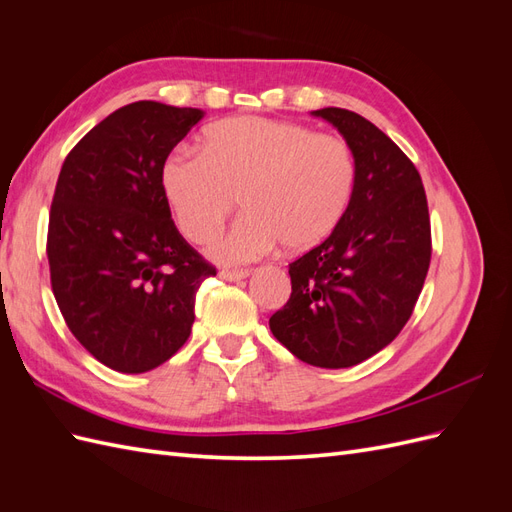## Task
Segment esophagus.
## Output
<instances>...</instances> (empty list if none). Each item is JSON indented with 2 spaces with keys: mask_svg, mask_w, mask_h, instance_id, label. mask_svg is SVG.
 I'll return each mask as SVG.
<instances>
[{
  "mask_svg": "<svg viewBox=\"0 0 512 512\" xmlns=\"http://www.w3.org/2000/svg\"><path fill=\"white\" fill-rule=\"evenodd\" d=\"M247 275H250V271H247V269H224V271H220V277H222V280H228V282H239V280H245Z\"/></svg>",
  "mask_w": 512,
  "mask_h": 512,
  "instance_id": "esophagus-1",
  "label": "esophagus"
}]
</instances>
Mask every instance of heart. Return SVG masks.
I'll list each match as a JSON object with an SVG mask.
<instances>
[{
    "label": "heart",
    "instance_id": "1",
    "mask_svg": "<svg viewBox=\"0 0 512 512\" xmlns=\"http://www.w3.org/2000/svg\"><path fill=\"white\" fill-rule=\"evenodd\" d=\"M356 175L346 138L243 115L213 123L203 151L168 153L160 181L177 226L194 243L209 241L241 196L245 213L209 247L215 260L239 265L280 243L305 252L331 237L352 203Z\"/></svg>",
    "mask_w": 512,
    "mask_h": 512
}]
</instances>
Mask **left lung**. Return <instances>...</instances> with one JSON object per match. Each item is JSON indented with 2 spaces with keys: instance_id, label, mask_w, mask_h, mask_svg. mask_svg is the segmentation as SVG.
<instances>
[{
  "instance_id": "obj_1",
  "label": "left lung",
  "mask_w": 512,
  "mask_h": 512,
  "mask_svg": "<svg viewBox=\"0 0 512 512\" xmlns=\"http://www.w3.org/2000/svg\"><path fill=\"white\" fill-rule=\"evenodd\" d=\"M314 115L350 143L356 190L333 235L288 265L290 299L269 327L303 363L342 369L406 327L429 271L431 226L421 175L389 136L346 108Z\"/></svg>"
}]
</instances>
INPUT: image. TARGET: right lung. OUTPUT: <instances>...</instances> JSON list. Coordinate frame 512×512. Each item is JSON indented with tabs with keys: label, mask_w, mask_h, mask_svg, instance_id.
<instances>
[{
	"label": "right lung",
	"mask_w": 512,
	"mask_h": 512,
	"mask_svg": "<svg viewBox=\"0 0 512 512\" xmlns=\"http://www.w3.org/2000/svg\"><path fill=\"white\" fill-rule=\"evenodd\" d=\"M200 108L132 102L91 128L61 166L49 215L51 286L68 329L102 365L143 374L192 333L215 267L170 218L160 170Z\"/></svg>",
	"instance_id": "1"
}]
</instances>
